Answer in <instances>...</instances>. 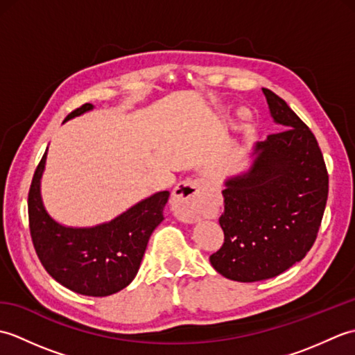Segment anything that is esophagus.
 Listing matches in <instances>:
<instances>
[{"mask_svg": "<svg viewBox=\"0 0 355 355\" xmlns=\"http://www.w3.org/2000/svg\"><path fill=\"white\" fill-rule=\"evenodd\" d=\"M209 183L202 178H187L172 192L171 207L177 220L195 223L207 210Z\"/></svg>", "mask_w": 355, "mask_h": 355, "instance_id": "1", "label": "esophagus"}]
</instances>
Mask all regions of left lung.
<instances>
[{
    "label": "left lung",
    "mask_w": 355,
    "mask_h": 355,
    "mask_svg": "<svg viewBox=\"0 0 355 355\" xmlns=\"http://www.w3.org/2000/svg\"><path fill=\"white\" fill-rule=\"evenodd\" d=\"M285 130L256 141L252 164L224 182L223 247L212 267L238 282L284 273L310 252L328 198V172L314 134L277 94L262 88Z\"/></svg>",
    "instance_id": "left-lung-1"
}]
</instances>
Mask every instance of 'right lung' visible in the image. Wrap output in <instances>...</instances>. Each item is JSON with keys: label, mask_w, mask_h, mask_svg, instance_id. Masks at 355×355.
Returning a JSON list of instances; mask_svg holds the SVG:
<instances>
[{"label": "right lung", "mask_w": 355, "mask_h": 355, "mask_svg": "<svg viewBox=\"0 0 355 355\" xmlns=\"http://www.w3.org/2000/svg\"><path fill=\"white\" fill-rule=\"evenodd\" d=\"M85 103L64 122L92 111ZM47 150L37 164L28 191L30 235L47 273L56 282L84 296L103 297L130 285L145 254L149 236L163 218L169 192L139 201L114 220L93 227H70L51 218L41 197Z\"/></svg>", "instance_id": "right-lung-1"}]
</instances>
